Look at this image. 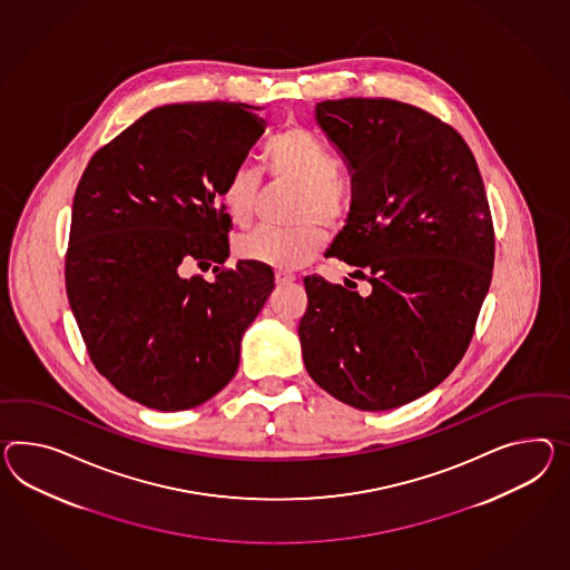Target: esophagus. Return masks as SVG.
<instances>
[{"label": "esophagus", "instance_id": "obj_1", "mask_svg": "<svg viewBox=\"0 0 570 570\" xmlns=\"http://www.w3.org/2000/svg\"><path fill=\"white\" fill-rule=\"evenodd\" d=\"M294 276L292 274H286V272H276V284L278 286H286V284H292L294 282Z\"/></svg>", "mask_w": 570, "mask_h": 570}]
</instances>
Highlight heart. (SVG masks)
Segmentation results:
<instances>
[{
	"instance_id": "heart-1",
	"label": "heart",
	"mask_w": 570,
	"mask_h": 570,
	"mask_svg": "<svg viewBox=\"0 0 570 570\" xmlns=\"http://www.w3.org/2000/svg\"><path fill=\"white\" fill-rule=\"evenodd\" d=\"M265 168L272 179L298 187L292 206V228H257L236 240L240 259L276 269H298L311 264L327 243V228H340L350 216V191L340 179L342 160L337 154L303 126L279 129L267 141ZM259 191V173L249 165H238L223 187L224 208L236 226L253 220Z\"/></svg>"
}]
</instances>
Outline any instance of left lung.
Segmentation results:
<instances>
[{"instance_id": "1", "label": "left lung", "mask_w": 570, "mask_h": 570, "mask_svg": "<svg viewBox=\"0 0 570 570\" xmlns=\"http://www.w3.org/2000/svg\"><path fill=\"white\" fill-rule=\"evenodd\" d=\"M315 119L352 175L330 253L373 291L305 278L303 358L335 400L393 410L443 383L472 342L494 265L484 183L458 131L414 105L323 100Z\"/></svg>"}]
</instances>
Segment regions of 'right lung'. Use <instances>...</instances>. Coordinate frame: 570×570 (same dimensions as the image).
<instances>
[{
  "instance_id": "right-lung-1",
  "label": "right lung",
  "mask_w": 570,
  "mask_h": 570,
  "mask_svg": "<svg viewBox=\"0 0 570 570\" xmlns=\"http://www.w3.org/2000/svg\"><path fill=\"white\" fill-rule=\"evenodd\" d=\"M255 109H153L90 158L73 195L66 291L88 356L112 387L158 412L228 385L243 334L274 291L272 269L253 262L212 282L179 272L187 257L199 267L228 257L220 197L264 134Z\"/></svg>"
}]
</instances>
